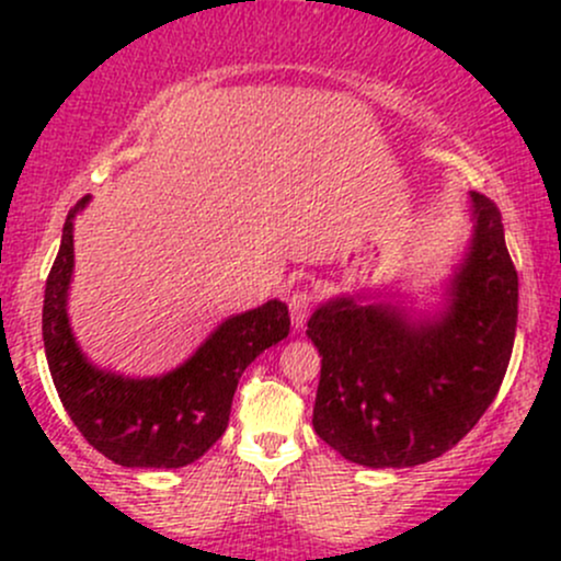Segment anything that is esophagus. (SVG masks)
<instances>
[{
    "label": "esophagus",
    "instance_id": "34e87169",
    "mask_svg": "<svg viewBox=\"0 0 561 561\" xmlns=\"http://www.w3.org/2000/svg\"><path fill=\"white\" fill-rule=\"evenodd\" d=\"M289 319H293V327L295 330H302L306 327L308 317H311V306H313V298L308 289H295L293 295H289Z\"/></svg>",
    "mask_w": 561,
    "mask_h": 561
}]
</instances>
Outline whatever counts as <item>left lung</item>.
Returning a JSON list of instances; mask_svg holds the SVG:
<instances>
[{
	"instance_id": "8db88e82",
	"label": "left lung",
	"mask_w": 561,
	"mask_h": 561,
	"mask_svg": "<svg viewBox=\"0 0 561 561\" xmlns=\"http://www.w3.org/2000/svg\"><path fill=\"white\" fill-rule=\"evenodd\" d=\"M469 214L472 240L437 311H416L396 295H334L308 319L321 356L313 430L353 465L401 469L437 459L501 388L519 282L493 199L469 192Z\"/></svg>"
}]
</instances>
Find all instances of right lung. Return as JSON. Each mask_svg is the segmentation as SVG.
<instances>
[{"mask_svg": "<svg viewBox=\"0 0 561 561\" xmlns=\"http://www.w3.org/2000/svg\"><path fill=\"white\" fill-rule=\"evenodd\" d=\"M87 205L89 197H83L68 214L44 289V353L57 396L89 446L115 465L186 467L227 430L242 371L289 334L287 306L274 298L224 319L184 364L165 375L126 377L100 369L83 356L68 319L73 221Z\"/></svg>", "mask_w": 561, "mask_h": 561, "instance_id": "right-lung-1", "label": "right lung"}]
</instances>
